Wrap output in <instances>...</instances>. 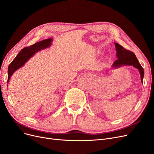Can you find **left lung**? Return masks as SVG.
<instances>
[{
    "label": "left lung",
    "mask_w": 154,
    "mask_h": 154,
    "mask_svg": "<svg viewBox=\"0 0 154 154\" xmlns=\"http://www.w3.org/2000/svg\"><path fill=\"white\" fill-rule=\"evenodd\" d=\"M116 57L118 59L112 65V68H119L123 66H133L138 70L141 78V82L143 83L144 71L142 66L139 63L137 58L133 52L125 49L122 46L117 43H115Z\"/></svg>",
    "instance_id": "8db88e82"
}]
</instances>
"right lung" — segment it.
<instances>
[{"mask_svg":"<svg viewBox=\"0 0 154 154\" xmlns=\"http://www.w3.org/2000/svg\"><path fill=\"white\" fill-rule=\"evenodd\" d=\"M53 38H50L48 39H44L43 41L39 42L32 46L26 47L19 51L16 58L13 60L8 67V83L9 82L13 73L17 69L23 66L28 60L34 56L36 53L42 50L49 48L51 45Z\"/></svg>","mask_w":154,"mask_h":154,"instance_id":"add662e5","label":"right lung"}]
</instances>
